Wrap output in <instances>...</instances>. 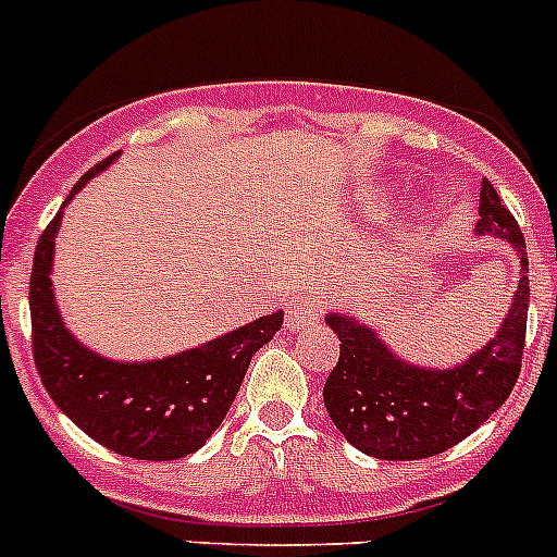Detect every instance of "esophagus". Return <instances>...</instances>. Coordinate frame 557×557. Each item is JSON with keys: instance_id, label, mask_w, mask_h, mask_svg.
<instances>
[{"instance_id": "34e87169", "label": "esophagus", "mask_w": 557, "mask_h": 557, "mask_svg": "<svg viewBox=\"0 0 557 557\" xmlns=\"http://www.w3.org/2000/svg\"><path fill=\"white\" fill-rule=\"evenodd\" d=\"M318 320H320V305H314L310 299L294 301V305L288 307V312H285V325H288V331H294V334L314 329Z\"/></svg>"}]
</instances>
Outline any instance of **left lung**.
<instances>
[{"label":"left lung","mask_w":557,"mask_h":557,"mask_svg":"<svg viewBox=\"0 0 557 557\" xmlns=\"http://www.w3.org/2000/svg\"><path fill=\"white\" fill-rule=\"evenodd\" d=\"M476 232L507 239L520 252L522 269L496 339L460 367H412L356 318H325L342 345L339 361L323 385V404L356 450L383 460H418L450 450L474 434L518 383L531 296L525 239L491 180H482Z\"/></svg>","instance_id":"obj_1"}]
</instances>
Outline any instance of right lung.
<instances>
[{"instance_id": "add662e5", "label": "right lung", "mask_w": 557, "mask_h": 557, "mask_svg": "<svg viewBox=\"0 0 557 557\" xmlns=\"http://www.w3.org/2000/svg\"><path fill=\"white\" fill-rule=\"evenodd\" d=\"M112 159L83 174L66 201ZM59 221L61 210L39 237L29 283L32 352L45 391L77 429L107 450L137 460H177L196 453L223 423L250 358L277 334L283 312L164 361H107L83 347L55 310L50 261Z\"/></svg>"}]
</instances>
